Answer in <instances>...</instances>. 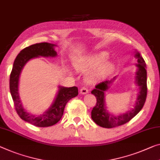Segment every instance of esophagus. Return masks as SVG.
Masks as SVG:
<instances>
[{
	"label": "esophagus",
	"instance_id": "obj_1",
	"mask_svg": "<svg viewBox=\"0 0 160 160\" xmlns=\"http://www.w3.org/2000/svg\"><path fill=\"white\" fill-rule=\"evenodd\" d=\"M80 91V93H81V94L84 95V94L88 93V88L83 87V88H81Z\"/></svg>",
	"mask_w": 160,
	"mask_h": 160
}]
</instances>
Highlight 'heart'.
<instances>
[{"instance_id": "heart-1", "label": "heart", "mask_w": 160, "mask_h": 160, "mask_svg": "<svg viewBox=\"0 0 160 160\" xmlns=\"http://www.w3.org/2000/svg\"><path fill=\"white\" fill-rule=\"evenodd\" d=\"M108 57L107 54H92L85 57H75L72 59V65L78 72H88L86 79L88 82L95 83L106 79L111 75L114 69L113 64L106 59ZM69 70V69H67Z\"/></svg>"}]
</instances>
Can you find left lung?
I'll list each match as a JSON object with an SVG mask.
<instances>
[{"mask_svg": "<svg viewBox=\"0 0 160 160\" xmlns=\"http://www.w3.org/2000/svg\"><path fill=\"white\" fill-rule=\"evenodd\" d=\"M134 56L138 62V64H137V71L135 76V83L139 87V93L134 107L130 111L116 116L108 113L105 104V92L109 89L111 87L110 85L116 80V77H114L111 80H106L99 83L95 86V89L91 91V93L96 97L97 100L96 105L91 111V118L97 125L107 128L123 125L134 117L144 106L147 92V66L144 59L139 52L136 51Z\"/></svg>", "mask_w": 160, "mask_h": 160, "instance_id": "8db88e82", "label": "left lung"}]
</instances>
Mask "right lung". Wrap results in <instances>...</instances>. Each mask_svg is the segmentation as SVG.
<instances>
[{
	"instance_id": "add662e5",
	"label": "right lung",
	"mask_w": 160,
	"mask_h": 160,
	"mask_svg": "<svg viewBox=\"0 0 160 160\" xmlns=\"http://www.w3.org/2000/svg\"><path fill=\"white\" fill-rule=\"evenodd\" d=\"M56 44L47 42L32 44L21 50L13 62L10 75V92L16 111L21 119L38 127H48L58 122L62 117L64 109L68 102L78 95L77 87L59 86L55 99L51 106L40 115L32 114L23 108L18 93L19 78L23 67L30 59L39 57H54L57 55L54 50Z\"/></svg>"
}]
</instances>
